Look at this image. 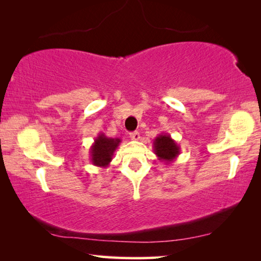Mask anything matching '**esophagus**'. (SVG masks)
<instances>
[{
	"instance_id": "34e87169",
	"label": "esophagus",
	"mask_w": 261,
	"mask_h": 261,
	"mask_svg": "<svg viewBox=\"0 0 261 261\" xmlns=\"http://www.w3.org/2000/svg\"><path fill=\"white\" fill-rule=\"evenodd\" d=\"M130 138H131L132 140H139V139H140V135H139V132H138V131H134V132H131V134H130Z\"/></svg>"
}]
</instances>
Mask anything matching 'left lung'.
<instances>
[{
  "label": "left lung",
  "instance_id": "8db88e82",
  "mask_svg": "<svg viewBox=\"0 0 261 261\" xmlns=\"http://www.w3.org/2000/svg\"><path fill=\"white\" fill-rule=\"evenodd\" d=\"M153 151L161 162L173 163L180 153V147L170 135L160 134L153 140Z\"/></svg>",
  "mask_w": 261,
  "mask_h": 261
}]
</instances>
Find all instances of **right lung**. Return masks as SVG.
<instances>
[{
    "mask_svg": "<svg viewBox=\"0 0 261 261\" xmlns=\"http://www.w3.org/2000/svg\"><path fill=\"white\" fill-rule=\"evenodd\" d=\"M120 138H109L102 132L94 139L90 148V155L92 165L100 168H107L113 160V155L117 147L120 146Z\"/></svg>",
    "mask_w": 261,
    "mask_h": 261,
    "instance_id": "right-lung-1",
    "label": "right lung"
}]
</instances>
